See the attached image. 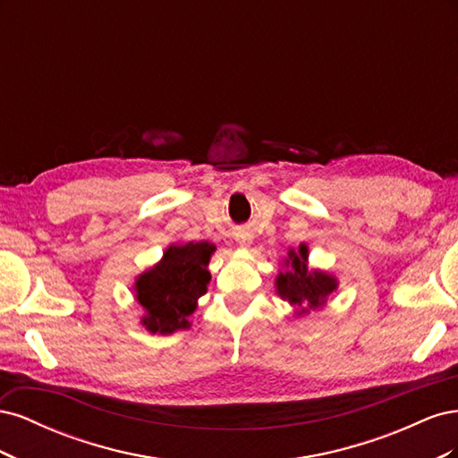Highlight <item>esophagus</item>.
Masks as SVG:
<instances>
[{"label": "esophagus", "mask_w": 458, "mask_h": 458, "mask_svg": "<svg viewBox=\"0 0 458 458\" xmlns=\"http://www.w3.org/2000/svg\"><path fill=\"white\" fill-rule=\"evenodd\" d=\"M234 239H237V242H239L241 246H250V242H252V234L248 233V231H239L237 234H234Z\"/></svg>", "instance_id": "34e87169"}]
</instances>
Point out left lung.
<instances>
[{
	"mask_svg": "<svg viewBox=\"0 0 458 458\" xmlns=\"http://www.w3.org/2000/svg\"><path fill=\"white\" fill-rule=\"evenodd\" d=\"M308 259V248L300 246V252L290 250L286 263H293V271L281 273L276 276V293L281 298L288 300L293 306H296L300 315L308 313L310 310H317L323 306L332 290H336V279L321 271H308L306 266Z\"/></svg>",
	"mask_w": 458,
	"mask_h": 458,
	"instance_id": "8db88e82",
	"label": "left lung"
}]
</instances>
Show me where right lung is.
Masks as SVG:
<instances>
[{"mask_svg": "<svg viewBox=\"0 0 458 458\" xmlns=\"http://www.w3.org/2000/svg\"><path fill=\"white\" fill-rule=\"evenodd\" d=\"M216 246L208 242L170 246L158 266L137 279L135 298L147 311L143 325L150 332L170 335L189 328L187 317L197 310V300L210 283L206 266Z\"/></svg>", "mask_w": 458, "mask_h": 458, "instance_id": "right-lung-1", "label": "right lung"}]
</instances>
